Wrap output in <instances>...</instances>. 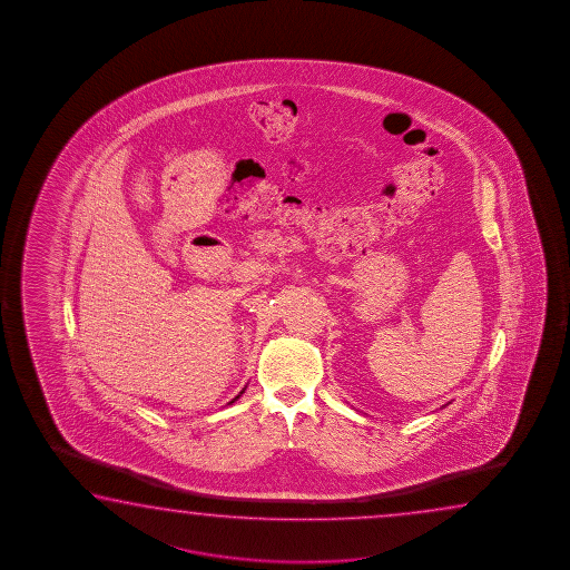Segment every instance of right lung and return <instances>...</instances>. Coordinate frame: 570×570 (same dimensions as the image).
<instances>
[{"label": "right lung", "mask_w": 570, "mask_h": 570, "mask_svg": "<svg viewBox=\"0 0 570 570\" xmlns=\"http://www.w3.org/2000/svg\"><path fill=\"white\" fill-rule=\"evenodd\" d=\"M243 393H245V389H243L242 393H239V395L235 396V399H233L232 403H235V401H237V399H239V396L243 395ZM232 403H229V405H232Z\"/></svg>", "instance_id": "obj_1"}]
</instances>
